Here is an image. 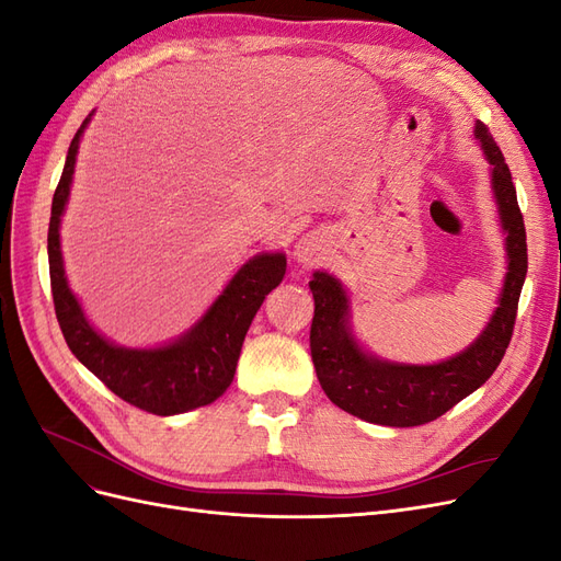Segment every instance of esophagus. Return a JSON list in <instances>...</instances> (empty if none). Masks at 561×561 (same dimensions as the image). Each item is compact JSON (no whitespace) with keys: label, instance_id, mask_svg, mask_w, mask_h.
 <instances>
[{"label":"esophagus","instance_id":"esophagus-1","mask_svg":"<svg viewBox=\"0 0 561 561\" xmlns=\"http://www.w3.org/2000/svg\"><path fill=\"white\" fill-rule=\"evenodd\" d=\"M320 252H322V239H320L318 233L301 236L299 243L295 245V257L301 264H311V262L320 260Z\"/></svg>","mask_w":561,"mask_h":561}]
</instances>
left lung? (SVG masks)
<instances>
[{"mask_svg": "<svg viewBox=\"0 0 561 561\" xmlns=\"http://www.w3.org/2000/svg\"><path fill=\"white\" fill-rule=\"evenodd\" d=\"M474 138L480 140L491 165V190L505 231L507 274L494 316L466 351L435 365L379 360L355 342L348 328V295L342 283L325 271H316L309 283L316 301L311 358L318 381L336 407L363 421L393 428L435 421L494 375L511 344L526 278L524 217L517 206L511 168L482 122L474 124Z\"/></svg>", "mask_w": 561, "mask_h": 561, "instance_id": "obj_1", "label": "left lung"}]
</instances>
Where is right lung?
Listing matches in <instances>:
<instances>
[{"label": "right lung", "mask_w": 561, "mask_h": 561, "mask_svg": "<svg viewBox=\"0 0 561 561\" xmlns=\"http://www.w3.org/2000/svg\"><path fill=\"white\" fill-rule=\"evenodd\" d=\"M67 149V161L54 194L48 222V274L56 318L67 346L114 396L157 416H173L210 404L225 393L236 375L243 339L264 297L285 276V254L262 252L248 260L196 325L159 348H124L100 334L81 311L67 285L60 252V217L70 196L75 161L83 128Z\"/></svg>", "instance_id": "add662e5"}]
</instances>
